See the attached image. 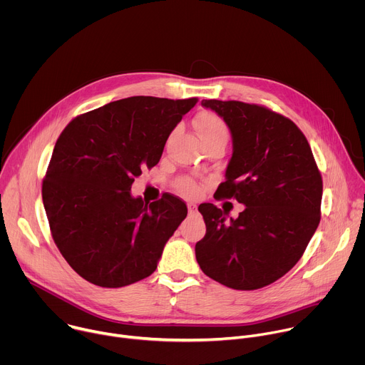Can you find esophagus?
Wrapping results in <instances>:
<instances>
[{"mask_svg": "<svg viewBox=\"0 0 365 365\" xmlns=\"http://www.w3.org/2000/svg\"><path fill=\"white\" fill-rule=\"evenodd\" d=\"M187 211H189V214H196L197 206L195 203H187Z\"/></svg>", "mask_w": 365, "mask_h": 365, "instance_id": "obj_1", "label": "esophagus"}]
</instances>
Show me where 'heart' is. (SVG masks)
Returning <instances> with one entry per match:
<instances>
[{
    "instance_id": "obj_1",
    "label": "heart",
    "mask_w": 365,
    "mask_h": 365,
    "mask_svg": "<svg viewBox=\"0 0 365 365\" xmlns=\"http://www.w3.org/2000/svg\"><path fill=\"white\" fill-rule=\"evenodd\" d=\"M195 127H196V131L199 134L202 144L214 143V141H220V143L225 144L228 140L227 124L222 121V118H220L218 115H215L212 113L199 114L197 118L195 120ZM179 190H180V193H183L185 196H189V197H195L200 192L199 186L190 179L180 180Z\"/></svg>"
}]
</instances>
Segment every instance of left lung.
<instances>
[{
  "mask_svg": "<svg viewBox=\"0 0 365 365\" xmlns=\"http://www.w3.org/2000/svg\"><path fill=\"white\" fill-rule=\"evenodd\" d=\"M228 125L232 155L215 195L245 206L238 218L199 206L206 225L196 262L237 290L264 287L300 259L321 220L322 178L303 133L289 118L240 101L202 99Z\"/></svg>",
  "mask_w": 365,
  "mask_h": 365,
  "instance_id": "8db88e82",
  "label": "left lung"
}]
</instances>
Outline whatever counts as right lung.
I'll return each instance as SVG.
<instances>
[{
	"mask_svg": "<svg viewBox=\"0 0 365 365\" xmlns=\"http://www.w3.org/2000/svg\"><path fill=\"white\" fill-rule=\"evenodd\" d=\"M196 98L131 96L76 117L51 154L41 195L53 240L69 266L101 287H123L158 269L163 248L187 215L173 195L144 202L131 195L143 168Z\"/></svg>",
	"mask_w": 365,
	"mask_h": 365,
	"instance_id": "add662e5",
	"label": "right lung"
}]
</instances>
